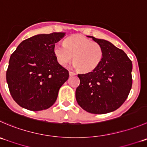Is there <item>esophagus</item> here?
<instances>
[{
	"mask_svg": "<svg viewBox=\"0 0 147 147\" xmlns=\"http://www.w3.org/2000/svg\"><path fill=\"white\" fill-rule=\"evenodd\" d=\"M69 75H70V76H74V75H76V74H75V72H72V71H69Z\"/></svg>",
	"mask_w": 147,
	"mask_h": 147,
	"instance_id": "1",
	"label": "esophagus"
}]
</instances>
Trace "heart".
<instances>
[{"label":"heart","instance_id":"heart-1","mask_svg":"<svg viewBox=\"0 0 147 147\" xmlns=\"http://www.w3.org/2000/svg\"><path fill=\"white\" fill-rule=\"evenodd\" d=\"M53 52L58 63L65 66L73 58V66L84 72L93 70L102 58L100 45L81 35H74L65 39L64 45L56 44Z\"/></svg>","mask_w":147,"mask_h":147}]
</instances>
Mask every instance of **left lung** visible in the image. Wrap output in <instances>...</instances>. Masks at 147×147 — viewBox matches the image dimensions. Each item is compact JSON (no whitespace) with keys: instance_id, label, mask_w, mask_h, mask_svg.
<instances>
[{"instance_id":"8db88e82","label":"left lung","mask_w":147,"mask_h":147,"mask_svg":"<svg viewBox=\"0 0 147 147\" xmlns=\"http://www.w3.org/2000/svg\"><path fill=\"white\" fill-rule=\"evenodd\" d=\"M100 45L101 62L92 72L78 74L80 83L75 91L78 105L87 112L104 114L124 102L132 86V62L126 54L105 39L87 36Z\"/></svg>"}]
</instances>
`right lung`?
I'll return each mask as SVG.
<instances>
[{"mask_svg":"<svg viewBox=\"0 0 147 147\" xmlns=\"http://www.w3.org/2000/svg\"><path fill=\"white\" fill-rule=\"evenodd\" d=\"M65 32L41 34L23 41L11 55L6 72L10 93L18 105L33 111L50 108L69 72L57 61L55 44Z\"/></svg>","mask_w":147,"mask_h":147,"instance_id":"right-lung-1","label":"right lung"}]
</instances>
